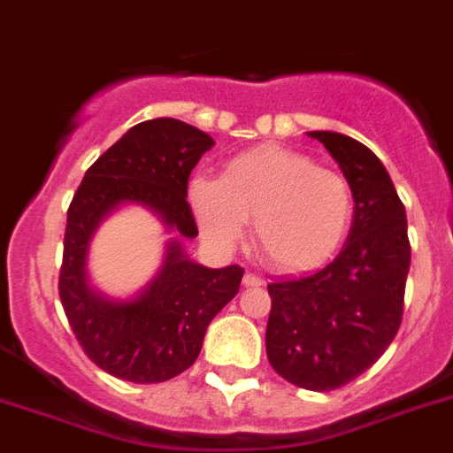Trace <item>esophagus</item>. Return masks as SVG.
Returning a JSON list of instances; mask_svg holds the SVG:
<instances>
[{
    "label": "esophagus",
    "instance_id": "obj_1",
    "mask_svg": "<svg viewBox=\"0 0 453 453\" xmlns=\"http://www.w3.org/2000/svg\"><path fill=\"white\" fill-rule=\"evenodd\" d=\"M243 285H246V287H262V285H265V280H262V278H259V275H255V273H246V275H243Z\"/></svg>",
    "mask_w": 453,
    "mask_h": 453
}]
</instances>
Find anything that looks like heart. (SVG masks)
I'll use <instances>...</instances> for the list:
<instances>
[{
    "label": "heart",
    "mask_w": 453,
    "mask_h": 453,
    "mask_svg": "<svg viewBox=\"0 0 453 453\" xmlns=\"http://www.w3.org/2000/svg\"><path fill=\"white\" fill-rule=\"evenodd\" d=\"M188 203L204 237L223 249L234 246L255 219V246L280 273L324 266L353 219V191L344 175L280 145L232 157L221 180L194 178Z\"/></svg>",
    "instance_id": "b5f03b06"
}]
</instances>
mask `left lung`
<instances>
[{
  "instance_id": "1",
  "label": "left lung",
  "mask_w": 453,
  "mask_h": 453,
  "mask_svg": "<svg viewBox=\"0 0 453 453\" xmlns=\"http://www.w3.org/2000/svg\"><path fill=\"white\" fill-rule=\"evenodd\" d=\"M324 143L353 191V223L328 266L271 282L266 357L289 383L337 390L367 372L392 344L403 314L411 242L403 203L380 159L340 132H308Z\"/></svg>"
}]
</instances>
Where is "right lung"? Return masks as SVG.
<instances>
[{
  "instance_id": "add662e5",
  "label": "right lung",
  "mask_w": 453,
  "mask_h": 453,
  "mask_svg": "<svg viewBox=\"0 0 453 453\" xmlns=\"http://www.w3.org/2000/svg\"><path fill=\"white\" fill-rule=\"evenodd\" d=\"M214 145L210 134L175 118L134 125L86 171L68 210L58 296L86 356L129 383H164L196 363L207 326L237 296L243 269H210L184 253L198 237L187 203L188 175ZM123 203L150 209L176 237L150 286L111 299L89 285V239Z\"/></svg>"
}]
</instances>
